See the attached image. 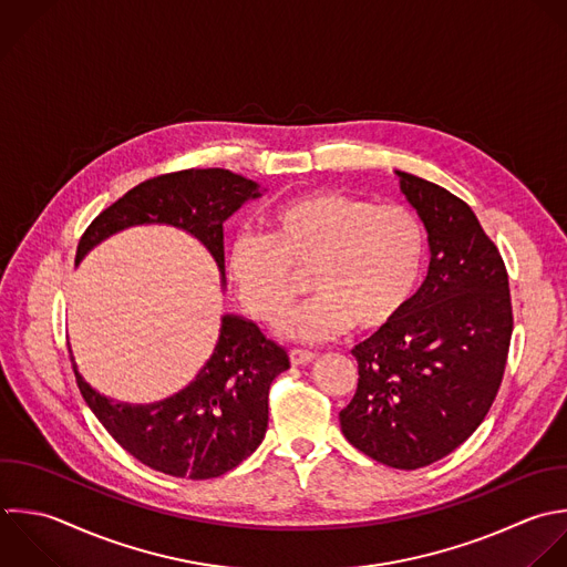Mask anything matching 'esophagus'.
I'll use <instances>...</instances> for the list:
<instances>
[{
	"label": "esophagus",
	"instance_id": "obj_1",
	"mask_svg": "<svg viewBox=\"0 0 567 567\" xmlns=\"http://www.w3.org/2000/svg\"><path fill=\"white\" fill-rule=\"evenodd\" d=\"M315 359H317V354L310 352V350H301V348H292V350H290V363H292V365H308V363H312Z\"/></svg>",
	"mask_w": 567,
	"mask_h": 567
}]
</instances>
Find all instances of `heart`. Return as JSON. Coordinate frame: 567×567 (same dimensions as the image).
Here are the masks:
<instances>
[{
  "label": "heart",
  "instance_id": "obj_1",
  "mask_svg": "<svg viewBox=\"0 0 567 567\" xmlns=\"http://www.w3.org/2000/svg\"><path fill=\"white\" fill-rule=\"evenodd\" d=\"M266 235H235L226 272L241 306L261 323L277 326L310 272L317 297L292 312L281 334L323 341L350 326L377 332L394 323L423 277L427 235L405 206L319 190L275 206Z\"/></svg>",
  "mask_w": 567,
  "mask_h": 567
}]
</instances>
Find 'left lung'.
<instances>
[{
    "label": "left lung",
    "instance_id": "obj_1",
    "mask_svg": "<svg viewBox=\"0 0 567 567\" xmlns=\"http://www.w3.org/2000/svg\"><path fill=\"white\" fill-rule=\"evenodd\" d=\"M430 244V268L403 315L354 346L359 383L339 412L370 458L416 470L456 450L485 419L507 361V270L472 208L396 171Z\"/></svg>",
    "mask_w": 567,
    "mask_h": 567
}]
</instances>
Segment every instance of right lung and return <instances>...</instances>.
<instances>
[{"label": "right lung", "mask_w": 567, "mask_h": 567, "mask_svg": "<svg viewBox=\"0 0 567 567\" xmlns=\"http://www.w3.org/2000/svg\"><path fill=\"white\" fill-rule=\"evenodd\" d=\"M257 197L259 184L224 168L153 177L93 219L75 264L124 228L168 224L208 248L224 284V221ZM288 368L286 350L237 315L221 317L215 352L195 381L157 403L113 401L93 390L73 363L84 401L128 454L157 472L193 481L221 476L259 447L268 427L270 383Z\"/></svg>", "instance_id": "obj_1"}]
</instances>
